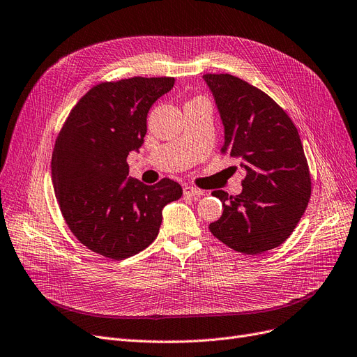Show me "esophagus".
Here are the masks:
<instances>
[{"mask_svg": "<svg viewBox=\"0 0 357 357\" xmlns=\"http://www.w3.org/2000/svg\"><path fill=\"white\" fill-rule=\"evenodd\" d=\"M183 194L190 195V197H202V195H204V191L195 188V187H191V185H185L183 187Z\"/></svg>", "mask_w": 357, "mask_h": 357, "instance_id": "34e87169", "label": "esophagus"}]
</instances>
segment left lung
<instances>
[{
    "mask_svg": "<svg viewBox=\"0 0 357 357\" xmlns=\"http://www.w3.org/2000/svg\"><path fill=\"white\" fill-rule=\"evenodd\" d=\"M225 132L222 153L245 170L243 191L212 195L223 203L208 229L244 255H260L293 234L310 199V174L298 130L268 94L228 73L203 76Z\"/></svg>",
    "mask_w": 357,
    "mask_h": 357,
    "instance_id": "obj_1",
    "label": "left lung"
}]
</instances>
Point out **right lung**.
Returning a JSON list of instances; mask_svg holds the SVG:
<instances>
[{"label":"right lung","instance_id":"obj_1","mask_svg":"<svg viewBox=\"0 0 357 357\" xmlns=\"http://www.w3.org/2000/svg\"><path fill=\"white\" fill-rule=\"evenodd\" d=\"M174 84L135 76L91 88L56 139L51 176L61 215L76 238L104 257L122 260L147 248L163 207L181 199L178 182L145 185L129 176L126 163L144 144L150 107Z\"/></svg>","mask_w":357,"mask_h":357}]
</instances>
